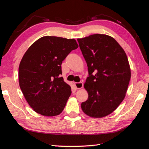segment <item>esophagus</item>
<instances>
[{"mask_svg":"<svg viewBox=\"0 0 149 149\" xmlns=\"http://www.w3.org/2000/svg\"><path fill=\"white\" fill-rule=\"evenodd\" d=\"M75 88L77 89H80L83 87V83L82 82H75L74 83Z\"/></svg>","mask_w":149,"mask_h":149,"instance_id":"1","label":"esophagus"}]
</instances>
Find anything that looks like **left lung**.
<instances>
[{
	"mask_svg": "<svg viewBox=\"0 0 149 149\" xmlns=\"http://www.w3.org/2000/svg\"><path fill=\"white\" fill-rule=\"evenodd\" d=\"M77 41L88 72L84 84L88 97L81 108L90 117L107 116L125 98L131 76L128 58L110 36L97 33Z\"/></svg>",
	"mask_w": 149,
	"mask_h": 149,
	"instance_id": "8db88e82",
	"label": "left lung"
}]
</instances>
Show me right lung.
<instances>
[{"label":"right lung","mask_w":149,"mask_h":149,"mask_svg":"<svg viewBox=\"0 0 149 149\" xmlns=\"http://www.w3.org/2000/svg\"><path fill=\"white\" fill-rule=\"evenodd\" d=\"M75 39L45 36L26 51L19 67V86L35 112L56 116L64 109L72 91L61 77L62 61L78 48Z\"/></svg>","instance_id":"right-lung-1"}]
</instances>
